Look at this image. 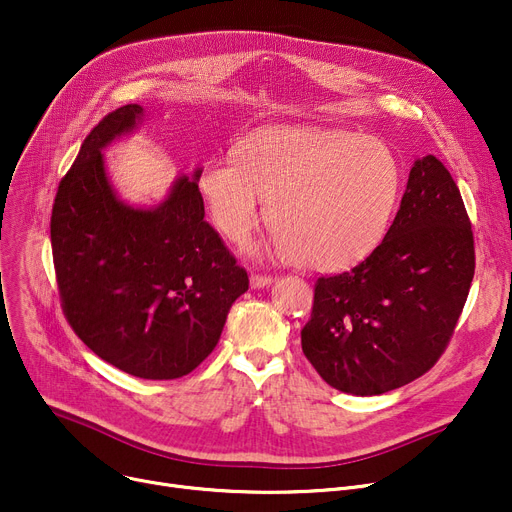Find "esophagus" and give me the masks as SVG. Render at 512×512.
I'll return each instance as SVG.
<instances>
[{
    "label": "esophagus",
    "mask_w": 512,
    "mask_h": 512,
    "mask_svg": "<svg viewBox=\"0 0 512 512\" xmlns=\"http://www.w3.org/2000/svg\"><path fill=\"white\" fill-rule=\"evenodd\" d=\"M249 282H251V288H265V286H270V284L274 282V278H272V276H259V274H251Z\"/></svg>",
    "instance_id": "1"
}]
</instances>
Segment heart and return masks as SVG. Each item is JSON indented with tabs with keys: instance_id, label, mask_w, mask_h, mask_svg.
<instances>
[{
	"instance_id": "b5f03b06",
	"label": "heart",
	"mask_w": 512,
	"mask_h": 512,
	"mask_svg": "<svg viewBox=\"0 0 512 512\" xmlns=\"http://www.w3.org/2000/svg\"><path fill=\"white\" fill-rule=\"evenodd\" d=\"M197 184L211 222L228 240L245 242L267 201L276 253L305 270L336 274L380 247L402 172L394 151L367 134L272 126L240 141L234 161H207Z\"/></svg>"
}]
</instances>
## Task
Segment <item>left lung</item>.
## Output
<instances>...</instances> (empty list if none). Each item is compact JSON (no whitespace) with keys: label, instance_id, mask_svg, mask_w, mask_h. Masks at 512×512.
<instances>
[{"label":"left lung","instance_id":"8db88e82","mask_svg":"<svg viewBox=\"0 0 512 512\" xmlns=\"http://www.w3.org/2000/svg\"><path fill=\"white\" fill-rule=\"evenodd\" d=\"M473 274V232L459 186L438 157H419L380 247L351 272L317 280L303 353L346 394L405 386L444 353Z\"/></svg>","mask_w":512,"mask_h":512}]
</instances>
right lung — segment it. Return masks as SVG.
Listing matches in <instances>:
<instances>
[{"mask_svg":"<svg viewBox=\"0 0 512 512\" xmlns=\"http://www.w3.org/2000/svg\"><path fill=\"white\" fill-rule=\"evenodd\" d=\"M145 120L137 103L107 114L80 145L51 211V249L66 319L110 365L176 380L218 344L249 278L203 218L199 172L157 205L120 199L103 151Z\"/></svg>","mask_w":512,"mask_h":512,"instance_id":"add662e5","label":"right lung"}]
</instances>
